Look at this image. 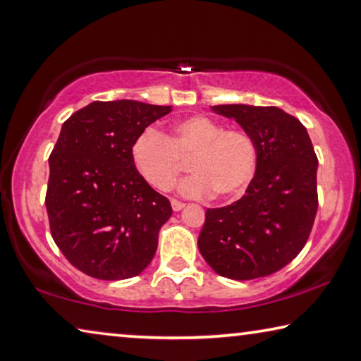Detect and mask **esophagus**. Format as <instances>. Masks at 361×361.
<instances>
[{
    "label": "esophagus",
    "mask_w": 361,
    "mask_h": 361,
    "mask_svg": "<svg viewBox=\"0 0 361 361\" xmlns=\"http://www.w3.org/2000/svg\"><path fill=\"white\" fill-rule=\"evenodd\" d=\"M185 202L181 201H176V199H171V209H173L175 212H180L181 209H185Z\"/></svg>",
    "instance_id": "esophagus-1"
}]
</instances>
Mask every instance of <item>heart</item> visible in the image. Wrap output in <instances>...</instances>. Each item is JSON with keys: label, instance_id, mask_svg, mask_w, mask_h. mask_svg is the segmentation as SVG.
<instances>
[{"label": "heart", "instance_id": "1", "mask_svg": "<svg viewBox=\"0 0 361 361\" xmlns=\"http://www.w3.org/2000/svg\"><path fill=\"white\" fill-rule=\"evenodd\" d=\"M133 162L151 186L169 191L175 185L183 160L191 159L192 175L178 185L186 197H239L254 180L259 162L257 142L249 131L225 130L207 116L181 118L167 136L146 128L133 142Z\"/></svg>", "mask_w": 361, "mask_h": 361}]
</instances>
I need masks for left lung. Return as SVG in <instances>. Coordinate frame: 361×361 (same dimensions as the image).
I'll list each match as a JSON object with an SVG mask.
<instances>
[{
    "mask_svg": "<svg viewBox=\"0 0 361 361\" xmlns=\"http://www.w3.org/2000/svg\"><path fill=\"white\" fill-rule=\"evenodd\" d=\"M257 142L259 162L244 196L207 209L197 247L220 276L247 281L281 270L304 249L318 209L317 169L307 128L279 107L212 106Z\"/></svg>",
    "mask_w": 361,
    "mask_h": 361,
    "instance_id": "left-lung-1",
    "label": "left lung"
}]
</instances>
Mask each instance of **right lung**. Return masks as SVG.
Listing matches in <instances>:
<instances>
[{"mask_svg":"<svg viewBox=\"0 0 361 361\" xmlns=\"http://www.w3.org/2000/svg\"><path fill=\"white\" fill-rule=\"evenodd\" d=\"M171 106L94 101L62 123L49 156L47 210L66 259L88 276H138L157 250L171 215L133 162V142Z\"/></svg>","mask_w":361,"mask_h":361,"instance_id":"1","label":"right lung"}]
</instances>
